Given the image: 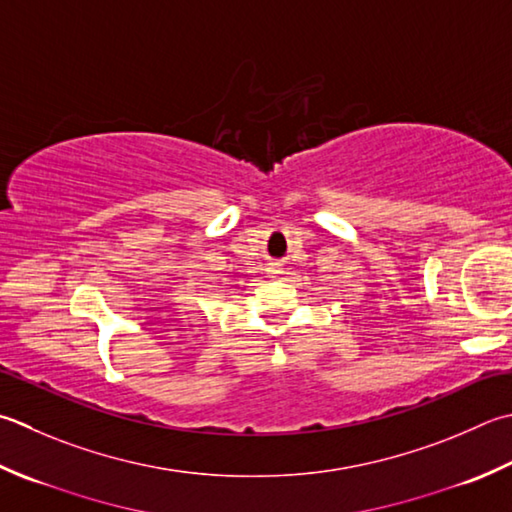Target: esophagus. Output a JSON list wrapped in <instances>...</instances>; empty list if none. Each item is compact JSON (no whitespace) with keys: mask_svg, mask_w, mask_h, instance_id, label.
<instances>
[{"mask_svg":"<svg viewBox=\"0 0 512 512\" xmlns=\"http://www.w3.org/2000/svg\"><path fill=\"white\" fill-rule=\"evenodd\" d=\"M268 273L273 275V277H277L279 273H282V266H279V264H270V266H268Z\"/></svg>","mask_w":512,"mask_h":512,"instance_id":"1","label":"esophagus"}]
</instances>
